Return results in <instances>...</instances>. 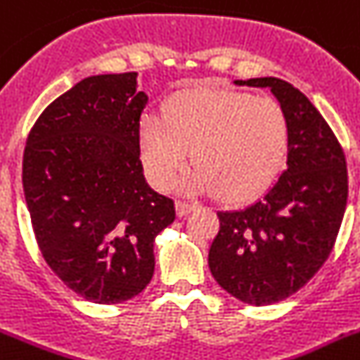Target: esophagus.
<instances>
[{
	"instance_id": "1",
	"label": "esophagus",
	"mask_w": 360,
	"mask_h": 360,
	"mask_svg": "<svg viewBox=\"0 0 360 360\" xmlns=\"http://www.w3.org/2000/svg\"><path fill=\"white\" fill-rule=\"evenodd\" d=\"M175 208H177V216H186L188 212H192L195 208V203H186V201H177L175 203Z\"/></svg>"
}]
</instances>
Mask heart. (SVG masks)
Segmentation results:
<instances>
[{"instance_id": "obj_1", "label": "heart", "mask_w": 360, "mask_h": 360, "mask_svg": "<svg viewBox=\"0 0 360 360\" xmlns=\"http://www.w3.org/2000/svg\"><path fill=\"white\" fill-rule=\"evenodd\" d=\"M289 119L271 96L195 89L174 95L162 115L139 120V152L155 188L179 181L186 194L219 190L226 199H247L267 188L285 161Z\"/></svg>"}]
</instances>
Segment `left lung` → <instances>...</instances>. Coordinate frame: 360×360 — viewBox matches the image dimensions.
<instances>
[{
    "label": "left lung",
    "instance_id": "8db88e82",
    "mask_svg": "<svg viewBox=\"0 0 360 360\" xmlns=\"http://www.w3.org/2000/svg\"><path fill=\"white\" fill-rule=\"evenodd\" d=\"M234 84L269 87L282 104L288 166L258 201L217 212L208 267L234 298L269 306L304 288L328 259L348 201V170L335 134L297 87L274 77Z\"/></svg>",
    "mask_w": 360,
    "mask_h": 360
}]
</instances>
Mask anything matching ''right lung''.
Instances as JSON below:
<instances>
[{"mask_svg": "<svg viewBox=\"0 0 360 360\" xmlns=\"http://www.w3.org/2000/svg\"><path fill=\"white\" fill-rule=\"evenodd\" d=\"M137 72L87 77L51 102L27 137L23 192L45 262L95 304L137 297L174 201L144 179Z\"/></svg>", "mask_w": 360, "mask_h": 360, "instance_id": "obj_1", "label": "right lung"}]
</instances>
